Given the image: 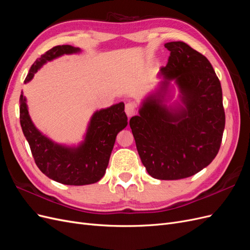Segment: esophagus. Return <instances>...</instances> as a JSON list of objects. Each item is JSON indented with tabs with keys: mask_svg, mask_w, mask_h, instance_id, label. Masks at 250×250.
Here are the masks:
<instances>
[{
	"mask_svg": "<svg viewBox=\"0 0 250 250\" xmlns=\"http://www.w3.org/2000/svg\"><path fill=\"white\" fill-rule=\"evenodd\" d=\"M125 112L128 118L132 117L134 113H135V106L134 104L131 103V102H128L126 105H125Z\"/></svg>",
	"mask_w": 250,
	"mask_h": 250,
	"instance_id": "obj_1",
	"label": "esophagus"
}]
</instances>
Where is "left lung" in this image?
Wrapping results in <instances>:
<instances>
[{
    "label": "left lung",
    "instance_id": "obj_1",
    "mask_svg": "<svg viewBox=\"0 0 250 250\" xmlns=\"http://www.w3.org/2000/svg\"><path fill=\"white\" fill-rule=\"evenodd\" d=\"M161 81L141 102L129 125L141 161L161 180L190 177L213 162L225 126L220 81L206 56L170 42ZM178 99L172 102L176 89Z\"/></svg>",
    "mask_w": 250,
    "mask_h": 250
}]
</instances>
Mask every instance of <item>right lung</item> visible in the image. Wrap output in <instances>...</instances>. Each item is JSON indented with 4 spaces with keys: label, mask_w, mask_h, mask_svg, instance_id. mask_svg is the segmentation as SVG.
Masks as SVG:
<instances>
[{
    "label": "right lung",
    "mask_w": 250,
    "mask_h": 250,
    "mask_svg": "<svg viewBox=\"0 0 250 250\" xmlns=\"http://www.w3.org/2000/svg\"><path fill=\"white\" fill-rule=\"evenodd\" d=\"M80 52V48L70 44L52 48L32 64L25 83L31 81L37 71L47 62ZM20 105L22 132L35 164L44 175L67 186L92 185L104 176L117 134L128 124L123 102L96 110L88 121L83 140L77 145L56 143L37 129L29 115L27 99L22 92Z\"/></svg>",
    "instance_id": "obj_1"
}]
</instances>
